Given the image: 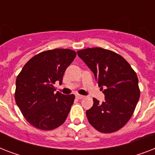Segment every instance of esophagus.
<instances>
[{
    "instance_id": "1",
    "label": "esophagus",
    "mask_w": 155,
    "mask_h": 155,
    "mask_svg": "<svg viewBox=\"0 0 155 155\" xmlns=\"http://www.w3.org/2000/svg\"><path fill=\"white\" fill-rule=\"evenodd\" d=\"M75 97L77 98V99H83L84 96H82V95H80V94H76L75 95Z\"/></svg>"
}]
</instances>
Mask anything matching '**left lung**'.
Masks as SVG:
<instances>
[{"instance_id": "1", "label": "left lung", "mask_w": 155, "mask_h": 155, "mask_svg": "<svg viewBox=\"0 0 155 155\" xmlns=\"http://www.w3.org/2000/svg\"><path fill=\"white\" fill-rule=\"evenodd\" d=\"M77 53L94 73L105 96L102 103L93 98V105L86 111L87 120L101 133L117 131L131 118L139 100L137 74L122 56L109 50L95 47Z\"/></svg>"}]
</instances>
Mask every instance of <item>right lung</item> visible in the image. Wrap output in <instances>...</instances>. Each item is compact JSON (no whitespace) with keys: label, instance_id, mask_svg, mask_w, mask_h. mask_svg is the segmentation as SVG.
<instances>
[{"label":"right lung","instance_id":"add662e5","mask_svg":"<svg viewBox=\"0 0 155 155\" xmlns=\"http://www.w3.org/2000/svg\"><path fill=\"white\" fill-rule=\"evenodd\" d=\"M75 56L76 52L70 49L42 51L30 58L18 74L15 101L34 127L52 130L68 117L75 95L54 92V84H62L63 74Z\"/></svg>","mask_w":155,"mask_h":155}]
</instances>
